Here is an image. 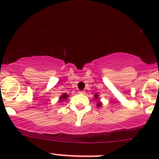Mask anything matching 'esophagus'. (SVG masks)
<instances>
[{"label":"esophagus","instance_id":"obj_1","mask_svg":"<svg viewBox=\"0 0 159 159\" xmlns=\"http://www.w3.org/2000/svg\"><path fill=\"white\" fill-rule=\"evenodd\" d=\"M78 92H79V94H84V93H85V91H78Z\"/></svg>","mask_w":159,"mask_h":159}]
</instances>
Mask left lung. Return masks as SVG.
<instances>
[{
	"label": "left lung",
	"instance_id": "8db88e82",
	"mask_svg": "<svg viewBox=\"0 0 159 159\" xmlns=\"http://www.w3.org/2000/svg\"><path fill=\"white\" fill-rule=\"evenodd\" d=\"M94 98H98V94H95V97H94ZM101 105V103L100 102H98V106H100Z\"/></svg>",
	"mask_w": 159,
	"mask_h": 159
}]
</instances>
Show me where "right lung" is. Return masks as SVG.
<instances>
[{
    "mask_svg": "<svg viewBox=\"0 0 159 159\" xmlns=\"http://www.w3.org/2000/svg\"><path fill=\"white\" fill-rule=\"evenodd\" d=\"M68 94H66V93H64L63 94H62L61 96V98H60V102H62V101H64L65 100V99H66L67 98H68Z\"/></svg>",
    "mask_w": 159,
    "mask_h": 159,
    "instance_id": "1",
    "label": "right lung"
}]
</instances>
